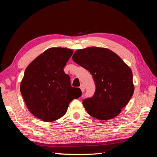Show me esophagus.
Wrapping results in <instances>:
<instances>
[{
	"label": "esophagus",
	"instance_id": "esophagus-1",
	"mask_svg": "<svg viewBox=\"0 0 157 157\" xmlns=\"http://www.w3.org/2000/svg\"><path fill=\"white\" fill-rule=\"evenodd\" d=\"M80 90H81L82 92H84V91L85 90V87H84V86L83 84H81V85H80Z\"/></svg>",
	"mask_w": 157,
	"mask_h": 157
}]
</instances>
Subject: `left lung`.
<instances>
[{"mask_svg": "<svg viewBox=\"0 0 157 157\" xmlns=\"http://www.w3.org/2000/svg\"><path fill=\"white\" fill-rule=\"evenodd\" d=\"M73 60L89 71L96 85L94 96L82 101L87 113L103 121L117 116L134 94L131 69L113 52L99 47L77 50Z\"/></svg>", "mask_w": 157, "mask_h": 157, "instance_id": "obj_1", "label": "left lung"}]
</instances>
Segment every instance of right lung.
<instances>
[{
  "label": "right lung",
  "instance_id": "obj_1",
  "mask_svg": "<svg viewBox=\"0 0 157 157\" xmlns=\"http://www.w3.org/2000/svg\"><path fill=\"white\" fill-rule=\"evenodd\" d=\"M73 53L68 48H51L26 68L21 94L29 111L39 119H58L65 115L69 103L81 96V90L71 86L70 77L63 71Z\"/></svg>",
  "mask_w": 157,
  "mask_h": 157
}]
</instances>
